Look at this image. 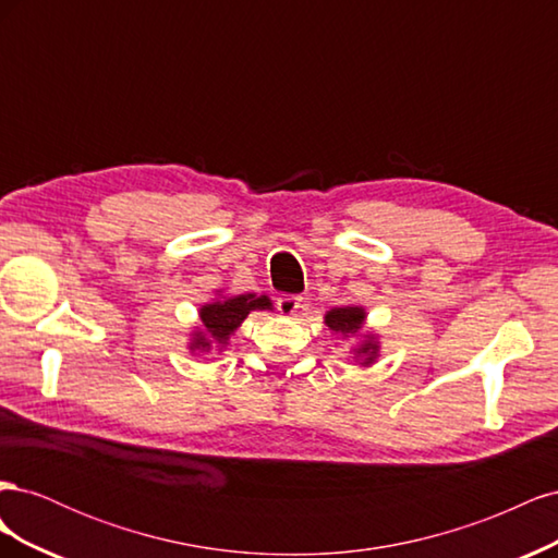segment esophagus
I'll list each match as a JSON object with an SVG mask.
<instances>
[{"label":"esophagus","instance_id":"obj_1","mask_svg":"<svg viewBox=\"0 0 558 558\" xmlns=\"http://www.w3.org/2000/svg\"><path fill=\"white\" fill-rule=\"evenodd\" d=\"M300 298H279L277 300V310L283 314V316H295L298 310H300Z\"/></svg>","mask_w":558,"mask_h":558}]
</instances>
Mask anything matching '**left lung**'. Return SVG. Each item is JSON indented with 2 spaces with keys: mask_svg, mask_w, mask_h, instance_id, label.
<instances>
[{
  "mask_svg": "<svg viewBox=\"0 0 558 558\" xmlns=\"http://www.w3.org/2000/svg\"><path fill=\"white\" fill-rule=\"evenodd\" d=\"M326 326L335 332L342 335V340H349V337H359V342L353 344V361L363 367H369L373 363H377L379 359V340L375 332H365L363 335V326H365V310L359 305H349V307H332L330 312H326Z\"/></svg>",
  "mask_w": 558,
  "mask_h": 558,
  "instance_id": "1",
  "label": "left lung"
}]
</instances>
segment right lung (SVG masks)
Wrapping results in <instances>:
<instances>
[{"mask_svg":"<svg viewBox=\"0 0 558 558\" xmlns=\"http://www.w3.org/2000/svg\"><path fill=\"white\" fill-rule=\"evenodd\" d=\"M256 310H272V300L267 295L244 293V295H218L199 307V326L191 332V353H209L211 349L223 351L230 342V335L238 330L244 318Z\"/></svg>","mask_w":558,"mask_h":558,"instance_id":"1","label":"right lung"}]
</instances>
